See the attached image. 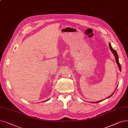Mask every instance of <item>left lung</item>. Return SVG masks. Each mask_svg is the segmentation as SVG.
<instances>
[{
    "instance_id": "8db88e82",
    "label": "left lung",
    "mask_w": 128,
    "mask_h": 128,
    "mask_svg": "<svg viewBox=\"0 0 128 128\" xmlns=\"http://www.w3.org/2000/svg\"><path fill=\"white\" fill-rule=\"evenodd\" d=\"M109 47H110V50L112 51V53H113V54H114V56H115V60H116V62H117V65H118V67H119V70L121 71V66H120V64H119V59H118V54H117V52H116V50H114L113 48H112V46H111V44L110 43H109ZM114 92H114L113 93H112L110 96L108 97L106 99H108V98H110V97L112 94H114ZM103 100H100V101H97V102H93L92 103H99V102H101V101H103ZM91 103V102H90Z\"/></svg>"
}]
</instances>
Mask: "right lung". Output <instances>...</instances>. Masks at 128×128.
I'll use <instances>...</instances> for the list:
<instances>
[{"instance_id": "obj_1", "label": "right lung", "mask_w": 128, "mask_h": 128, "mask_svg": "<svg viewBox=\"0 0 128 128\" xmlns=\"http://www.w3.org/2000/svg\"><path fill=\"white\" fill-rule=\"evenodd\" d=\"M48 100H49V99H48V100H46V101H48Z\"/></svg>"}]
</instances>
